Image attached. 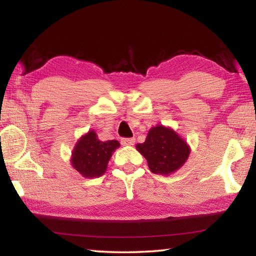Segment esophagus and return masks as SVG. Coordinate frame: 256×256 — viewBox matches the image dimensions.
Here are the masks:
<instances>
[{
    "instance_id": "34e87169",
    "label": "esophagus",
    "mask_w": 256,
    "mask_h": 256,
    "mask_svg": "<svg viewBox=\"0 0 256 256\" xmlns=\"http://www.w3.org/2000/svg\"><path fill=\"white\" fill-rule=\"evenodd\" d=\"M134 142H136V138H123L120 140V144L123 146H133Z\"/></svg>"
}]
</instances>
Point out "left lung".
<instances>
[{
  "mask_svg": "<svg viewBox=\"0 0 256 256\" xmlns=\"http://www.w3.org/2000/svg\"><path fill=\"white\" fill-rule=\"evenodd\" d=\"M136 150L148 162L154 174L170 175L183 166L190 149L174 130L164 125L150 128L144 144H138Z\"/></svg>",
  "mask_w": 256,
  "mask_h": 256,
  "instance_id": "1",
  "label": "left lung"
}]
</instances>
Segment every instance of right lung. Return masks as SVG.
<instances>
[{
  "label": "right lung",
  "instance_id": "1",
  "mask_svg": "<svg viewBox=\"0 0 256 256\" xmlns=\"http://www.w3.org/2000/svg\"><path fill=\"white\" fill-rule=\"evenodd\" d=\"M120 142L116 140L100 141L94 131L82 136L72 151L71 164L86 178L102 176L107 170L112 154Z\"/></svg>",
  "mask_w": 256,
  "mask_h": 256
}]
</instances>
